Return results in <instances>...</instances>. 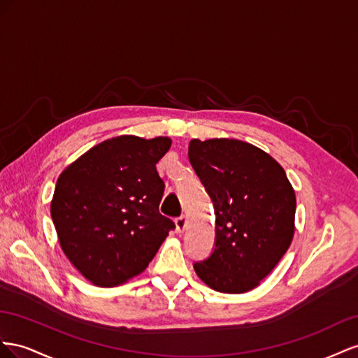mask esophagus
<instances>
[{
  "label": "esophagus",
  "instance_id": "34e87169",
  "mask_svg": "<svg viewBox=\"0 0 358 358\" xmlns=\"http://www.w3.org/2000/svg\"><path fill=\"white\" fill-rule=\"evenodd\" d=\"M176 227H177V231L178 232H185L186 227H187V219L186 216H180L176 219Z\"/></svg>",
  "mask_w": 358,
  "mask_h": 358
}]
</instances>
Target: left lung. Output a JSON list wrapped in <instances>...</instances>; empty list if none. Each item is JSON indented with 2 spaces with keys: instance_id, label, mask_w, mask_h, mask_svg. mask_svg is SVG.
<instances>
[{
  "instance_id": "8db88e82",
  "label": "left lung",
  "mask_w": 358,
  "mask_h": 358,
  "mask_svg": "<svg viewBox=\"0 0 358 358\" xmlns=\"http://www.w3.org/2000/svg\"><path fill=\"white\" fill-rule=\"evenodd\" d=\"M189 160L216 214V243L193 264L214 291L257 288L288 250L295 231V193L270 155L238 139H192Z\"/></svg>"
}]
</instances>
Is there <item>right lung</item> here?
<instances>
[{
	"label": "right lung",
	"instance_id": "obj_1",
	"mask_svg": "<svg viewBox=\"0 0 358 358\" xmlns=\"http://www.w3.org/2000/svg\"><path fill=\"white\" fill-rule=\"evenodd\" d=\"M171 144L166 136L110 138L58 177L50 216L59 246L97 287L141 274L176 228L159 213L165 182L156 169Z\"/></svg>",
	"mask_w": 358,
	"mask_h": 358
}]
</instances>
